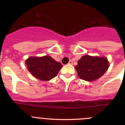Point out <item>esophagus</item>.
<instances>
[{
  "instance_id": "esophagus-1",
  "label": "esophagus",
  "mask_w": 125,
  "mask_h": 125,
  "mask_svg": "<svg viewBox=\"0 0 125 125\" xmlns=\"http://www.w3.org/2000/svg\"><path fill=\"white\" fill-rule=\"evenodd\" d=\"M73 61H72V60H70V61L69 62V63H68L69 65H73Z\"/></svg>"
}]
</instances>
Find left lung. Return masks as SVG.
<instances>
[{
	"instance_id": "1",
	"label": "left lung",
	"mask_w": 125,
	"mask_h": 125,
	"mask_svg": "<svg viewBox=\"0 0 125 125\" xmlns=\"http://www.w3.org/2000/svg\"><path fill=\"white\" fill-rule=\"evenodd\" d=\"M109 63L106 58L86 55L78 60L75 66L79 77L86 81L99 79L108 70Z\"/></svg>"
}]
</instances>
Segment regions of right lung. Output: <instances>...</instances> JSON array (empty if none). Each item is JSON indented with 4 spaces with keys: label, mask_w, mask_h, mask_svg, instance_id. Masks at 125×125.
<instances>
[{
    "label": "right lung",
    "mask_w": 125,
    "mask_h": 125,
    "mask_svg": "<svg viewBox=\"0 0 125 125\" xmlns=\"http://www.w3.org/2000/svg\"><path fill=\"white\" fill-rule=\"evenodd\" d=\"M29 71L39 80L48 81L57 75L62 65L51 57H31L26 60Z\"/></svg>",
    "instance_id": "add662e5"
}]
</instances>
